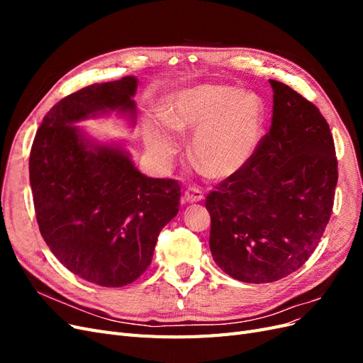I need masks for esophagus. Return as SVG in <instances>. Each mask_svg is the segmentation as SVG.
Returning a JSON list of instances; mask_svg holds the SVG:
<instances>
[{"label": "esophagus", "instance_id": "obj_1", "mask_svg": "<svg viewBox=\"0 0 363 363\" xmlns=\"http://www.w3.org/2000/svg\"><path fill=\"white\" fill-rule=\"evenodd\" d=\"M204 200V195L200 189L196 188H189L188 191L184 192V201L188 203H199V201H203Z\"/></svg>", "mask_w": 363, "mask_h": 363}]
</instances>
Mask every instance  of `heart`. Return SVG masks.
Masks as SVG:
<instances>
[{
	"label": "heart",
	"instance_id": "1",
	"mask_svg": "<svg viewBox=\"0 0 363 363\" xmlns=\"http://www.w3.org/2000/svg\"><path fill=\"white\" fill-rule=\"evenodd\" d=\"M163 127H151L145 145L164 167L179 150L175 135L192 133L191 156L213 179L239 174L257 152L265 127V103L251 91L200 84L169 96L160 112Z\"/></svg>",
	"mask_w": 363,
	"mask_h": 363
}]
</instances>
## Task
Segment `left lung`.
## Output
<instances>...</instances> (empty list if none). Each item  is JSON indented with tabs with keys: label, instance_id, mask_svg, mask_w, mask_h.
<instances>
[{
	"label": "left lung",
	"instance_id": "8db88e82",
	"mask_svg": "<svg viewBox=\"0 0 363 363\" xmlns=\"http://www.w3.org/2000/svg\"><path fill=\"white\" fill-rule=\"evenodd\" d=\"M272 121L255 157L206 196L216 265L245 283L301 268L321 240L337 183L335 142L320 108L269 80Z\"/></svg>",
	"mask_w": 363,
	"mask_h": 363
}]
</instances>
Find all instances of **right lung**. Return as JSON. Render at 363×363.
Returning <instances> with one entry per match:
<instances>
[{
    "instance_id": "add662e5",
    "label": "right lung",
    "mask_w": 363,
    "mask_h": 363,
    "mask_svg": "<svg viewBox=\"0 0 363 363\" xmlns=\"http://www.w3.org/2000/svg\"><path fill=\"white\" fill-rule=\"evenodd\" d=\"M136 87L127 75L65 96L43 116L28 160L43 240L72 274L106 288L147 271L182 196L177 180L147 177L128 151L87 139L74 125L108 112L135 121Z\"/></svg>"
}]
</instances>
